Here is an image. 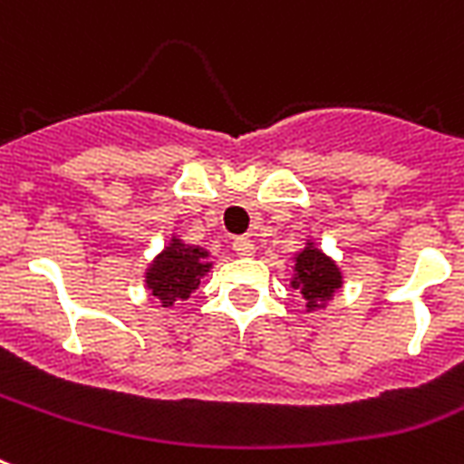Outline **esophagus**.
<instances>
[{
	"instance_id": "1",
	"label": "esophagus",
	"mask_w": 464,
	"mask_h": 464,
	"mask_svg": "<svg viewBox=\"0 0 464 464\" xmlns=\"http://www.w3.org/2000/svg\"><path fill=\"white\" fill-rule=\"evenodd\" d=\"M233 253L238 257H250L256 253V246L250 238H236L233 240Z\"/></svg>"
}]
</instances>
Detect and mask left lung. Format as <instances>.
<instances>
[{
  "instance_id": "obj_1",
  "label": "left lung",
  "mask_w": 464,
  "mask_h": 464,
  "mask_svg": "<svg viewBox=\"0 0 464 464\" xmlns=\"http://www.w3.org/2000/svg\"><path fill=\"white\" fill-rule=\"evenodd\" d=\"M289 285L302 292L306 311H316L324 309L343 287V272L334 257H328L314 243H306L295 256V275Z\"/></svg>"
}]
</instances>
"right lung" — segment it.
Wrapping results in <instances>:
<instances>
[{
	"instance_id": "add662e5",
	"label": "right lung",
	"mask_w": 464,
	"mask_h": 464,
	"mask_svg": "<svg viewBox=\"0 0 464 464\" xmlns=\"http://www.w3.org/2000/svg\"><path fill=\"white\" fill-rule=\"evenodd\" d=\"M208 250L199 246H187L172 236L168 246L153 257L146 270V287L153 299L162 306H175L177 302L189 299L199 279L211 270Z\"/></svg>"
}]
</instances>
